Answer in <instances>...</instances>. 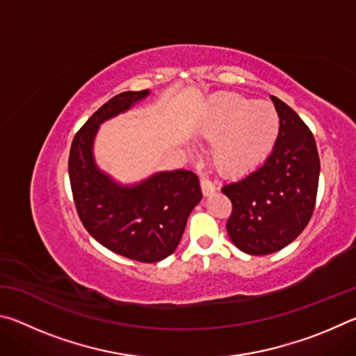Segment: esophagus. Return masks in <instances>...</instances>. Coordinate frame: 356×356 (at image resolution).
<instances>
[{"instance_id":"1","label":"esophagus","mask_w":356,"mask_h":356,"mask_svg":"<svg viewBox=\"0 0 356 356\" xmlns=\"http://www.w3.org/2000/svg\"><path fill=\"white\" fill-rule=\"evenodd\" d=\"M201 188H202L204 195L209 196V195H212V193L216 190V186H215V184L210 179L201 177Z\"/></svg>"}]
</instances>
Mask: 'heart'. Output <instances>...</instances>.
Returning <instances> with one entry per match:
<instances>
[{
	"mask_svg": "<svg viewBox=\"0 0 356 356\" xmlns=\"http://www.w3.org/2000/svg\"><path fill=\"white\" fill-rule=\"evenodd\" d=\"M201 130L212 146V163L222 176L237 177L254 170L278 138L280 118L275 106L226 92L210 102Z\"/></svg>",
	"mask_w": 356,
	"mask_h": 356,
	"instance_id": "obj_1",
	"label": "heart"
}]
</instances>
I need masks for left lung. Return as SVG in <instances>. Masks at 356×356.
Here are the masks:
<instances>
[{"label": "left lung", "instance_id": "1", "mask_svg": "<svg viewBox=\"0 0 356 356\" xmlns=\"http://www.w3.org/2000/svg\"><path fill=\"white\" fill-rule=\"evenodd\" d=\"M272 102L280 116L272 154L248 176L221 188L232 202L229 237L252 256L280 251L303 232L314 213L321 172L308 125L278 97Z\"/></svg>", "mask_w": 356, "mask_h": 356}]
</instances>
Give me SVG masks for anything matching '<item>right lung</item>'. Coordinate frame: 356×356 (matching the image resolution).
<instances>
[{
    "label": "right lung",
    "instance_id": "1",
    "mask_svg": "<svg viewBox=\"0 0 356 356\" xmlns=\"http://www.w3.org/2000/svg\"><path fill=\"white\" fill-rule=\"evenodd\" d=\"M149 91H127L102 105L76 131L69 154V179L76 213L91 236L116 254L138 262H159L172 254L186 218L202 191L195 172H159L136 186H119L92 160L99 124L146 97Z\"/></svg>",
    "mask_w": 356,
    "mask_h": 356
}]
</instances>
